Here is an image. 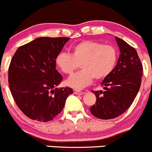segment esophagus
Wrapping results in <instances>:
<instances>
[{"mask_svg":"<svg viewBox=\"0 0 152 152\" xmlns=\"http://www.w3.org/2000/svg\"><path fill=\"white\" fill-rule=\"evenodd\" d=\"M73 92H74L75 94H77V95H83L84 94V92H82V91H77V90H73Z\"/></svg>","mask_w":152,"mask_h":152,"instance_id":"obj_1","label":"esophagus"}]
</instances>
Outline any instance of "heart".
<instances>
[{
    "label": "heart",
    "mask_w": 152,
    "mask_h": 152,
    "mask_svg": "<svg viewBox=\"0 0 152 152\" xmlns=\"http://www.w3.org/2000/svg\"><path fill=\"white\" fill-rule=\"evenodd\" d=\"M118 60V52L113 46L99 42L85 40L72 48V55L62 52L56 58V64L63 73L72 75L80 67V72L66 81L69 86L75 89L86 87L94 78L100 80L112 72Z\"/></svg>",
    "instance_id": "heart-1"
}]
</instances>
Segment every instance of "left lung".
Returning a JSON list of instances; mask_svg holds the SVG:
<instances>
[{
    "instance_id": "obj_1",
    "label": "left lung",
    "mask_w": 152,
    "mask_h": 152,
    "mask_svg": "<svg viewBox=\"0 0 152 152\" xmlns=\"http://www.w3.org/2000/svg\"><path fill=\"white\" fill-rule=\"evenodd\" d=\"M115 41L120 56L112 72L101 83L105 91H92L96 102L90 111L100 119H111L124 113L133 102L141 84L143 66L137 51L121 39L115 37Z\"/></svg>"
}]
</instances>
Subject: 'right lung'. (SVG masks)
I'll return each mask as SVG.
<instances>
[{"label": "right lung", "instance_id": "obj_1", "mask_svg": "<svg viewBox=\"0 0 152 152\" xmlns=\"http://www.w3.org/2000/svg\"><path fill=\"white\" fill-rule=\"evenodd\" d=\"M67 37H39L20 47L9 68V84L17 105L31 119L47 122L64 107L71 88H58L63 80L56 58Z\"/></svg>", "mask_w": 152, "mask_h": 152}]
</instances>
